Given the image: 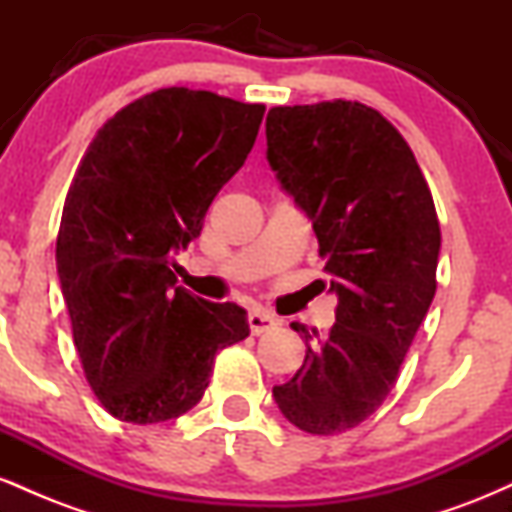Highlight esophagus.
<instances>
[{"label":"esophagus","instance_id":"esophagus-1","mask_svg":"<svg viewBox=\"0 0 512 512\" xmlns=\"http://www.w3.org/2000/svg\"><path fill=\"white\" fill-rule=\"evenodd\" d=\"M276 325H279V320H276L274 315L260 313V310H252V313L248 315V327H250V332L255 334V337H257V334L272 332Z\"/></svg>","mask_w":512,"mask_h":512}]
</instances>
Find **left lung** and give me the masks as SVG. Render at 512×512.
<instances>
[{
	"instance_id": "left-lung-1",
	"label": "left lung",
	"mask_w": 512,
	"mask_h": 512,
	"mask_svg": "<svg viewBox=\"0 0 512 512\" xmlns=\"http://www.w3.org/2000/svg\"><path fill=\"white\" fill-rule=\"evenodd\" d=\"M267 158L313 221L339 298L332 330L293 322L305 361L272 395L293 426L334 436L385 402L436 296V204L397 127L358 101L276 105Z\"/></svg>"
}]
</instances>
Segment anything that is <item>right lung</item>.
I'll use <instances>...</instances> for the list:
<instances>
[{"label": "right lung", "instance_id": "1", "mask_svg": "<svg viewBox=\"0 0 512 512\" xmlns=\"http://www.w3.org/2000/svg\"><path fill=\"white\" fill-rule=\"evenodd\" d=\"M262 115V103L158 88L117 110L76 168L57 274L86 380L115 419H178L216 354L250 334L243 308L175 286L170 264L245 163Z\"/></svg>", "mask_w": 512, "mask_h": 512}]
</instances>
